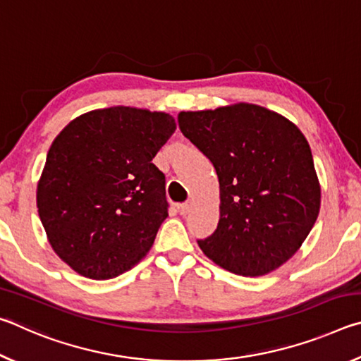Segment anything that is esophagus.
Returning <instances> with one entry per match:
<instances>
[{
    "mask_svg": "<svg viewBox=\"0 0 361 361\" xmlns=\"http://www.w3.org/2000/svg\"><path fill=\"white\" fill-rule=\"evenodd\" d=\"M192 210V202H185V204H181L180 205V213L181 215H188L189 212Z\"/></svg>",
    "mask_w": 361,
    "mask_h": 361,
    "instance_id": "34e87169",
    "label": "esophagus"
}]
</instances>
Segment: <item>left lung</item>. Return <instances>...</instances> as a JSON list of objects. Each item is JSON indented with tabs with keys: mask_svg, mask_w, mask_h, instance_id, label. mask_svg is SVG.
I'll list each match as a JSON object with an SVG mask.
<instances>
[{
	"mask_svg": "<svg viewBox=\"0 0 361 361\" xmlns=\"http://www.w3.org/2000/svg\"><path fill=\"white\" fill-rule=\"evenodd\" d=\"M178 126L219 181V221L199 240L204 255L243 277L283 266L314 228L322 202L302 132L285 116L245 102L180 111Z\"/></svg>",
	"mask_w": 361,
	"mask_h": 361,
	"instance_id": "8db88e82",
	"label": "left lung"
}]
</instances>
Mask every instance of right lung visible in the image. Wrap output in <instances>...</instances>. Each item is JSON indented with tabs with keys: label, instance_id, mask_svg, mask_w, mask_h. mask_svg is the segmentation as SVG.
I'll return each instance as SVG.
<instances>
[{
	"label": "right lung",
	"instance_id": "1",
	"mask_svg": "<svg viewBox=\"0 0 361 361\" xmlns=\"http://www.w3.org/2000/svg\"><path fill=\"white\" fill-rule=\"evenodd\" d=\"M175 129L169 113L111 106L78 116L52 142L36 205L52 250L79 276L114 279L148 255L169 216L152 159Z\"/></svg>",
	"mask_w": 361,
	"mask_h": 361
}]
</instances>
